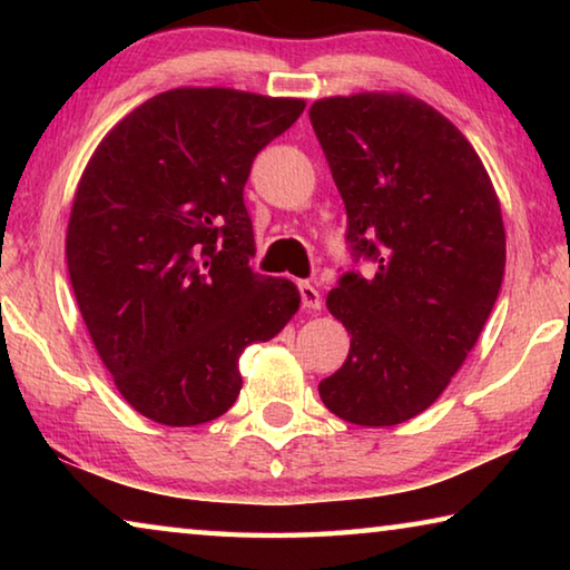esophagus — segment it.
Returning <instances> with one entry per match:
<instances>
[{"label": "esophagus", "instance_id": "1", "mask_svg": "<svg viewBox=\"0 0 570 570\" xmlns=\"http://www.w3.org/2000/svg\"><path fill=\"white\" fill-rule=\"evenodd\" d=\"M298 294H302V306L308 308V312H320L322 308V294L320 288L312 286L308 282L298 284Z\"/></svg>", "mask_w": 570, "mask_h": 570}]
</instances>
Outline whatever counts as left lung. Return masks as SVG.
I'll use <instances>...</instances> for the list:
<instances>
[{
	"label": "left lung",
	"mask_w": 570,
	"mask_h": 570,
	"mask_svg": "<svg viewBox=\"0 0 570 570\" xmlns=\"http://www.w3.org/2000/svg\"><path fill=\"white\" fill-rule=\"evenodd\" d=\"M346 208L354 258L326 308L352 334L320 382L326 410L362 428L417 417L475 346L503 284L505 228L465 135L404 92H356L308 108Z\"/></svg>",
	"instance_id": "obj_1"
}]
</instances>
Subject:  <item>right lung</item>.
<instances>
[{"mask_svg": "<svg viewBox=\"0 0 570 570\" xmlns=\"http://www.w3.org/2000/svg\"><path fill=\"white\" fill-rule=\"evenodd\" d=\"M306 102L230 88L160 92L82 170L67 268L90 340L135 412L193 428L228 412L238 356L298 312L288 278L250 272L244 186Z\"/></svg>", "mask_w": 570, "mask_h": 570, "instance_id": "right-lung-1", "label": "right lung"}]
</instances>
